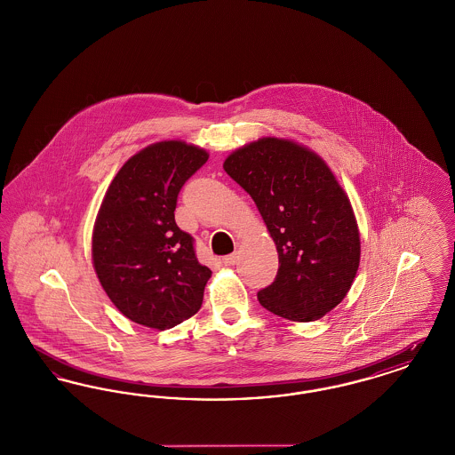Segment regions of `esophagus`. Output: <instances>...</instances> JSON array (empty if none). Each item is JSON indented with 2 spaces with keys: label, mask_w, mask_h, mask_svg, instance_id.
I'll return each mask as SVG.
<instances>
[{
  "label": "esophagus",
  "mask_w": 455,
  "mask_h": 455,
  "mask_svg": "<svg viewBox=\"0 0 455 455\" xmlns=\"http://www.w3.org/2000/svg\"><path fill=\"white\" fill-rule=\"evenodd\" d=\"M237 259V252H234V254H228V256H225V258H223V264H225V266H235Z\"/></svg>",
  "instance_id": "34e87169"
}]
</instances>
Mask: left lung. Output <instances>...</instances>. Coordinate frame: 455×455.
<instances>
[{"label":"left lung","mask_w":455,"mask_h":455,"mask_svg":"<svg viewBox=\"0 0 455 455\" xmlns=\"http://www.w3.org/2000/svg\"><path fill=\"white\" fill-rule=\"evenodd\" d=\"M254 199L276 243L275 282L260 305L288 321L310 323L347 297L360 264V234L349 199L324 162L297 143L262 138L225 164Z\"/></svg>","instance_id":"8db88e82"}]
</instances>
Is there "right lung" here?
<instances>
[{
  "label": "right lung",
  "mask_w": 455,
  "mask_h": 455,
  "mask_svg": "<svg viewBox=\"0 0 455 455\" xmlns=\"http://www.w3.org/2000/svg\"><path fill=\"white\" fill-rule=\"evenodd\" d=\"M208 153L162 141L136 153L108 186L92 238L95 273L112 303L136 324L171 329L201 308L212 269L195 237L175 223L177 197Z\"/></svg>",
  "instance_id": "1"
}]
</instances>
